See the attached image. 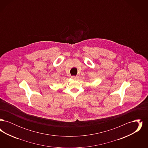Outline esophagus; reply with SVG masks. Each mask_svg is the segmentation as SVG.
Returning <instances> with one entry per match:
<instances>
[{
  "label": "esophagus",
  "instance_id": "34e87169",
  "mask_svg": "<svg viewBox=\"0 0 148 148\" xmlns=\"http://www.w3.org/2000/svg\"><path fill=\"white\" fill-rule=\"evenodd\" d=\"M71 78H72L73 79H74V80H77V77H75V76H72Z\"/></svg>",
  "mask_w": 148,
  "mask_h": 148
}]
</instances>
